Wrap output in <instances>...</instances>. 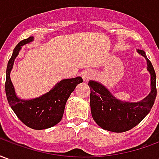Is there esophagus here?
<instances>
[{"mask_svg":"<svg viewBox=\"0 0 159 159\" xmlns=\"http://www.w3.org/2000/svg\"><path fill=\"white\" fill-rule=\"evenodd\" d=\"M92 76H93V72L90 71V70H85V71H83V74H82V77H83V79L84 80V81L89 80Z\"/></svg>","mask_w":159,"mask_h":159,"instance_id":"obj_1","label":"esophagus"}]
</instances>
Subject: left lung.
Returning a JSON list of instances; mask_svg holds the SVG:
<instances>
[{
  "instance_id": "1",
  "label": "left lung",
  "mask_w": 159,
  "mask_h": 159,
  "mask_svg": "<svg viewBox=\"0 0 159 159\" xmlns=\"http://www.w3.org/2000/svg\"><path fill=\"white\" fill-rule=\"evenodd\" d=\"M147 60V70L151 76V91L143 100L129 102L117 99L107 87L90 80V108L93 119L103 129L122 133L133 129L150 112L157 96L156 74L153 66L143 50H137Z\"/></svg>"
}]
</instances>
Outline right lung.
<instances>
[{"mask_svg":"<svg viewBox=\"0 0 159 159\" xmlns=\"http://www.w3.org/2000/svg\"><path fill=\"white\" fill-rule=\"evenodd\" d=\"M33 41L34 36H30L29 38L19 42L15 47L12 57L7 63L5 89L9 106L17 117L30 129L41 130L51 128L61 121L66 101L76 85L83 83V79L81 76L63 79L56 83L49 92L30 100H24L17 96L10 73L14 60L23 46Z\"/></svg>","mask_w":159,"mask_h":159,"instance_id":"right-lung-1","label":"right lung"}]
</instances>
